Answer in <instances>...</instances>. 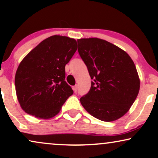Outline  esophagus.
Returning a JSON list of instances; mask_svg holds the SVG:
<instances>
[{
  "label": "esophagus",
  "mask_w": 158,
  "mask_h": 158,
  "mask_svg": "<svg viewBox=\"0 0 158 158\" xmlns=\"http://www.w3.org/2000/svg\"><path fill=\"white\" fill-rule=\"evenodd\" d=\"M73 90H74V92H77V89H78V85H76L73 86Z\"/></svg>",
  "instance_id": "34e87169"
}]
</instances>
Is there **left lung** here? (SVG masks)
Segmentation results:
<instances>
[{
    "label": "left lung",
    "instance_id": "left-lung-1",
    "mask_svg": "<svg viewBox=\"0 0 158 158\" xmlns=\"http://www.w3.org/2000/svg\"><path fill=\"white\" fill-rule=\"evenodd\" d=\"M78 52L94 81L80 101L90 115L113 122L129 111L139 94L140 80L128 54L98 38L77 40Z\"/></svg>",
    "mask_w": 158,
    "mask_h": 158
}]
</instances>
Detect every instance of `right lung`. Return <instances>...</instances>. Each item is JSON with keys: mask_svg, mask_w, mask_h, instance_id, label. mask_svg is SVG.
Returning <instances> with one entry per match:
<instances>
[{"mask_svg": "<svg viewBox=\"0 0 158 158\" xmlns=\"http://www.w3.org/2000/svg\"><path fill=\"white\" fill-rule=\"evenodd\" d=\"M77 49L76 40L54 35L45 39L20 62L15 76L18 101L26 113L52 118L73 94L64 81L65 65Z\"/></svg>", "mask_w": 158, "mask_h": 158, "instance_id": "add662e5", "label": "right lung"}]
</instances>
